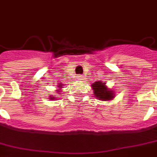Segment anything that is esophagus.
I'll use <instances>...</instances> for the list:
<instances>
[{
	"mask_svg": "<svg viewBox=\"0 0 157 157\" xmlns=\"http://www.w3.org/2000/svg\"><path fill=\"white\" fill-rule=\"evenodd\" d=\"M78 77H79L78 80H80L81 82H83V81H82V80H84V78H83V76H82V75H80V76H78Z\"/></svg>",
	"mask_w": 157,
	"mask_h": 157,
	"instance_id": "obj_1",
	"label": "esophagus"
}]
</instances>
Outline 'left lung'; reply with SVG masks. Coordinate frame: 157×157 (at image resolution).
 Masks as SVG:
<instances>
[{"mask_svg": "<svg viewBox=\"0 0 157 157\" xmlns=\"http://www.w3.org/2000/svg\"><path fill=\"white\" fill-rule=\"evenodd\" d=\"M91 88L93 90L95 97H96V99L100 101H111L114 99L116 96V92L113 90L108 88L105 82H103L98 81L97 82H94L93 84L91 85Z\"/></svg>", "mask_w": 157, "mask_h": 157, "instance_id": "obj_1", "label": "left lung"}]
</instances>
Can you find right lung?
<instances>
[{"mask_svg": "<svg viewBox=\"0 0 157 157\" xmlns=\"http://www.w3.org/2000/svg\"><path fill=\"white\" fill-rule=\"evenodd\" d=\"M62 88H63V84H58V89L56 90V91H57L58 94H61L60 92H61ZM50 96H51V95H50ZM56 97H54L53 96H51L49 97V99H51V100H54V99H56Z\"/></svg>", "mask_w": 157, "mask_h": 157, "instance_id": "obj_1", "label": "right lung"}]
</instances>
